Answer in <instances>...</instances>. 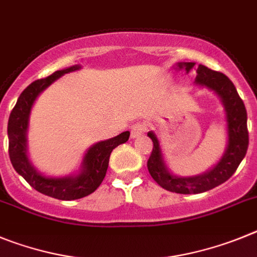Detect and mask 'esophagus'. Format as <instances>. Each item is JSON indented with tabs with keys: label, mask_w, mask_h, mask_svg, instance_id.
Returning a JSON list of instances; mask_svg holds the SVG:
<instances>
[{
	"label": "esophagus",
	"mask_w": 257,
	"mask_h": 257,
	"mask_svg": "<svg viewBox=\"0 0 257 257\" xmlns=\"http://www.w3.org/2000/svg\"><path fill=\"white\" fill-rule=\"evenodd\" d=\"M146 131V124L143 123H136L132 125L131 129V137L132 138H137L140 137L141 134Z\"/></svg>",
	"instance_id": "obj_1"
}]
</instances>
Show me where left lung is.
Instances as JSON below:
<instances>
[{
	"mask_svg": "<svg viewBox=\"0 0 257 257\" xmlns=\"http://www.w3.org/2000/svg\"><path fill=\"white\" fill-rule=\"evenodd\" d=\"M179 69H186L188 73L191 69L196 70V83L205 85L220 96L226 112L228 121V147L218 165L210 172L197 177H178L170 174L166 170L161 156V150L156 136L152 132L149 137L152 140L151 155L147 160V168L157 184L166 191L191 195L202 193L218 187L229 179L237 170L238 165L246 156L248 149V131H247V111L242 98L238 94L234 84L229 78L220 71H215L203 65L195 66V62H179Z\"/></svg>",
	"mask_w": 257,
	"mask_h": 257,
	"instance_id": "left-lung-1",
	"label": "left lung"
}]
</instances>
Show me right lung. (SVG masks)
Masks as SVG:
<instances>
[{
	"mask_svg": "<svg viewBox=\"0 0 257 257\" xmlns=\"http://www.w3.org/2000/svg\"><path fill=\"white\" fill-rule=\"evenodd\" d=\"M75 65L65 70H57L50 77L34 80L18 98L9 117V155L14 169L19 173L36 191L57 200H78L96 191L102 183L107 172L108 159L112 150L129 140V132H123L111 140L96 143L87 151L83 160L82 172L77 177L51 178L39 174L32 166L27 156V129L32 105L38 94L65 73L78 70Z\"/></svg>",
	"mask_w": 257,
	"mask_h": 257,
	"instance_id": "obj_1",
	"label": "right lung"
}]
</instances>
